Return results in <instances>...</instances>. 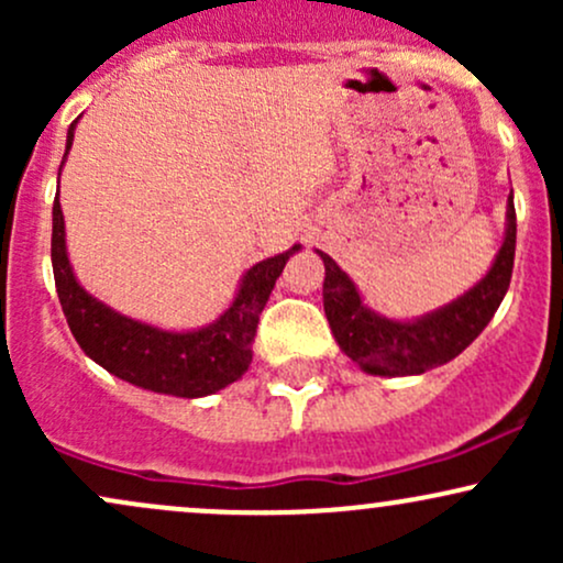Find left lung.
<instances>
[{"label":"left lung","instance_id":"8db88e82","mask_svg":"<svg viewBox=\"0 0 563 563\" xmlns=\"http://www.w3.org/2000/svg\"><path fill=\"white\" fill-rule=\"evenodd\" d=\"M325 264L322 303L341 352L352 357L371 376H421L466 349L500 307L510 286L516 254L514 198L506 211V238L489 273L434 312L416 320H389L365 307L357 286L331 256L318 251Z\"/></svg>","mask_w":563,"mask_h":563}]
</instances>
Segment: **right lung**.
Segmentation results:
<instances>
[{"label": "right lung", "mask_w": 563, "mask_h": 563, "mask_svg": "<svg viewBox=\"0 0 563 563\" xmlns=\"http://www.w3.org/2000/svg\"><path fill=\"white\" fill-rule=\"evenodd\" d=\"M74 129L76 121L68 129L66 156L74 145ZM66 156H63V164H66ZM299 249L301 245H294L286 254L254 264L243 275L230 307L206 328L183 333L161 331L156 325L115 312L79 286L68 262L60 192L53 203L55 288L74 339L79 341L87 357H92L115 378L147 391L172 394V397H206L230 386L249 371L251 354H254L251 344H254L264 303L273 294L286 262Z\"/></svg>", "instance_id": "1"}]
</instances>
